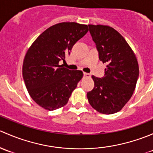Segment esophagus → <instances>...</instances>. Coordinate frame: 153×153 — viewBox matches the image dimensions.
<instances>
[{"label":"esophagus","mask_w":153,"mask_h":153,"mask_svg":"<svg viewBox=\"0 0 153 153\" xmlns=\"http://www.w3.org/2000/svg\"><path fill=\"white\" fill-rule=\"evenodd\" d=\"M84 76L89 78V77H91V74H88V73H84Z\"/></svg>","instance_id":"esophagus-1"}]
</instances>
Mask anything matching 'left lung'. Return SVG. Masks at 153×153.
Wrapping results in <instances>:
<instances>
[{
	"instance_id": "left-lung-1",
	"label": "left lung",
	"mask_w": 153,
	"mask_h": 153,
	"mask_svg": "<svg viewBox=\"0 0 153 153\" xmlns=\"http://www.w3.org/2000/svg\"><path fill=\"white\" fill-rule=\"evenodd\" d=\"M99 51L107 63L105 76H92L94 88L87 94L90 105L103 114H113L123 108L135 91L139 69L136 56L125 39L113 28L88 25Z\"/></svg>"
}]
</instances>
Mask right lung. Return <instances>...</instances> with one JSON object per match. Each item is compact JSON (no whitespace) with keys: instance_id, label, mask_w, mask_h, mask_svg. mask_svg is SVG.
I'll return each instance as SVG.
<instances>
[{"instance_id":"1","label":"right lung","mask_w":153,"mask_h":153,"mask_svg":"<svg viewBox=\"0 0 153 153\" xmlns=\"http://www.w3.org/2000/svg\"><path fill=\"white\" fill-rule=\"evenodd\" d=\"M87 25L63 22L47 29L28 49L23 64V77L30 97L48 111L68 103L83 76L82 71L59 65L72 47L88 32Z\"/></svg>"}]
</instances>
